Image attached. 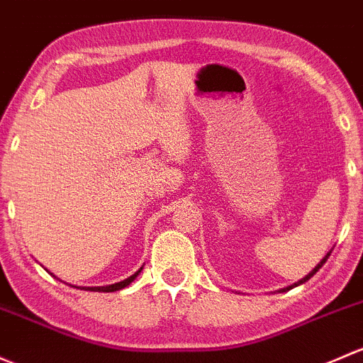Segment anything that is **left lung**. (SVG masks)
Segmentation results:
<instances>
[{
    "label": "left lung",
    "instance_id": "8db88e82",
    "mask_svg": "<svg viewBox=\"0 0 363 363\" xmlns=\"http://www.w3.org/2000/svg\"><path fill=\"white\" fill-rule=\"evenodd\" d=\"M330 253H332V252H328V253H327V255H325V257H323V259H321V260H320V264H318V265H316V267H315V269H313V271H311V272H309V274H308V276H304V278H302V279H298V281H297V283H294V285H292V286H286V289H283V290H281V292H286V290L294 289V286H298V285H302V283H306V281H308V279H309V278H313V276H315V274H316V272H318V271H320V269H321V265H323L325 262H327V259H328V257H330Z\"/></svg>",
    "mask_w": 363,
    "mask_h": 363
}]
</instances>
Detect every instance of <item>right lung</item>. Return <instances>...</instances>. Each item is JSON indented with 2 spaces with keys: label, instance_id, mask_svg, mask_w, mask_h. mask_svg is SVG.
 Listing matches in <instances>:
<instances>
[{
  "label": "right lung",
  "instance_id": "obj_1",
  "mask_svg": "<svg viewBox=\"0 0 363 363\" xmlns=\"http://www.w3.org/2000/svg\"><path fill=\"white\" fill-rule=\"evenodd\" d=\"M141 269L143 267L138 269L133 276H129V278L124 279V281H118V283H113V285H106V286H84V289L91 290V292H117V290H122V289H125L127 285H130V283L134 281V278H136V276L141 272Z\"/></svg>",
  "mask_w": 363,
  "mask_h": 363
}]
</instances>
